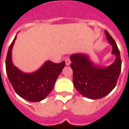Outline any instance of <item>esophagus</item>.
Segmentation results:
<instances>
[{
	"instance_id": "34e87169",
	"label": "esophagus",
	"mask_w": 129,
	"mask_h": 129,
	"mask_svg": "<svg viewBox=\"0 0 129 129\" xmlns=\"http://www.w3.org/2000/svg\"><path fill=\"white\" fill-rule=\"evenodd\" d=\"M65 61H66V64L67 65V66H69V65L71 64V60H70V58H66Z\"/></svg>"
}]
</instances>
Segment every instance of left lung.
Wrapping results in <instances>:
<instances>
[{"label": "left lung", "instance_id": "1", "mask_svg": "<svg viewBox=\"0 0 129 129\" xmlns=\"http://www.w3.org/2000/svg\"><path fill=\"white\" fill-rule=\"evenodd\" d=\"M108 43L112 47V54L115 60L108 66H100L91 61L89 56L76 53L71 56V67L73 71V84L80 94L96 100L108 95L116 86L121 72V61L117 45L110 33L105 30Z\"/></svg>", "mask_w": 129, "mask_h": 129}]
</instances>
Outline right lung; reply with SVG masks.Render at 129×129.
<instances>
[{
    "instance_id": "add662e5",
    "label": "right lung",
    "mask_w": 129,
    "mask_h": 129,
    "mask_svg": "<svg viewBox=\"0 0 129 129\" xmlns=\"http://www.w3.org/2000/svg\"><path fill=\"white\" fill-rule=\"evenodd\" d=\"M16 38L17 36L10 45L6 57L5 66L8 79L15 92L21 98L30 102L41 101L54 88L66 63L62 61L54 63L47 61L35 72L24 73L13 64L12 60V50Z\"/></svg>"
}]
</instances>
